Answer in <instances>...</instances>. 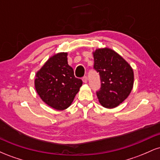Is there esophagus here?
<instances>
[{
  "label": "esophagus",
  "instance_id": "esophagus-1",
  "mask_svg": "<svg viewBox=\"0 0 160 160\" xmlns=\"http://www.w3.org/2000/svg\"><path fill=\"white\" fill-rule=\"evenodd\" d=\"M82 82H85V83H86V82H87V77L84 76L83 78H82Z\"/></svg>",
  "mask_w": 160,
  "mask_h": 160
}]
</instances>
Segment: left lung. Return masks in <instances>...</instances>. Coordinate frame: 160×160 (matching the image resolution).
<instances>
[{
  "label": "left lung",
  "mask_w": 160,
  "mask_h": 160,
  "mask_svg": "<svg viewBox=\"0 0 160 160\" xmlns=\"http://www.w3.org/2000/svg\"><path fill=\"white\" fill-rule=\"evenodd\" d=\"M94 69L99 73V102L106 108H113L128 96L134 83V72L126 60L113 49H98L93 52Z\"/></svg>",
  "instance_id": "obj_1"
}]
</instances>
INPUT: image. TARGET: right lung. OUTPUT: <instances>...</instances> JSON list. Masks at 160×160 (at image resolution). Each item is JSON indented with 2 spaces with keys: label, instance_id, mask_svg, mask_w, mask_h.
I'll use <instances>...</instances> for the list:
<instances>
[{
  "label": "right lung",
  "instance_id": "right-lung-1",
  "mask_svg": "<svg viewBox=\"0 0 160 160\" xmlns=\"http://www.w3.org/2000/svg\"><path fill=\"white\" fill-rule=\"evenodd\" d=\"M68 53L50 57L36 74L34 86L40 98L51 108L62 111L71 105L82 81L68 64Z\"/></svg>",
  "mask_w": 160,
  "mask_h": 160
}]
</instances>
